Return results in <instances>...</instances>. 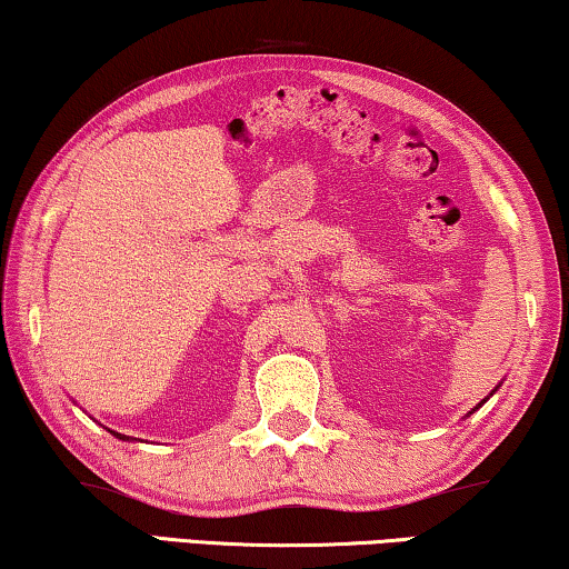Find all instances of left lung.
<instances>
[{
  "instance_id": "obj_1",
  "label": "left lung",
  "mask_w": 569,
  "mask_h": 569,
  "mask_svg": "<svg viewBox=\"0 0 569 569\" xmlns=\"http://www.w3.org/2000/svg\"><path fill=\"white\" fill-rule=\"evenodd\" d=\"M496 391H498V386H496V388H493V393H496ZM493 393H490V396H493ZM490 396H488V398H490ZM488 398H482V401H480V403H478V406H475V409H472V411H470V413H475V411H478V409H480V406H482V403H486V401H488ZM470 413H468V417H470Z\"/></svg>"
}]
</instances>
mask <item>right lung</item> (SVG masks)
I'll return each mask as SVG.
<instances>
[{
	"instance_id": "1",
	"label": "right lung",
	"mask_w": 569,
	"mask_h": 569,
	"mask_svg": "<svg viewBox=\"0 0 569 569\" xmlns=\"http://www.w3.org/2000/svg\"><path fill=\"white\" fill-rule=\"evenodd\" d=\"M112 435L117 437V439H122V442H132V437H124V435H117V431H112Z\"/></svg>"
}]
</instances>
